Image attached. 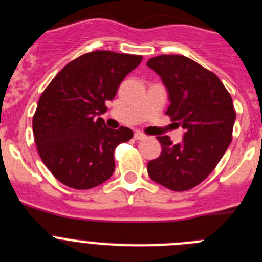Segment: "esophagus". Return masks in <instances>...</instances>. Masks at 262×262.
<instances>
[{"mask_svg":"<svg viewBox=\"0 0 262 262\" xmlns=\"http://www.w3.org/2000/svg\"><path fill=\"white\" fill-rule=\"evenodd\" d=\"M134 138H135V140H144L145 138H147V136L144 135V134H142V133H135V135H134Z\"/></svg>","mask_w":262,"mask_h":262,"instance_id":"obj_1","label":"esophagus"}]
</instances>
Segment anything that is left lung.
I'll return each instance as SVG.
<instances>
[{"label":"left lung","mask_w":262,"mask_h":262,"mask_svg":"<svg viewBox=\"0 0 262 262\" xmlns=\"http://www.w3.org/2000/svg\"><path fill=\"white\" fill-rule=\"evenodd\" d=\"M147 66L168 89L166 115L185 129L180 144L157 136L163 152L148 163V174L170 190H190L214 170L232 140V98L215 73L186 56L161 55Z\"/></svg>","instance_id":"left-lung-1"}]
</instances>
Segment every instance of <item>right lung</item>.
<instances>
[{
	"label": "right lung",
	"instance_id": "right-lung-1",
	"mask_svg": "<svg viewBox=\"0 0 262 262\" xmlns=\"http://www.w3.org/2000/svg\"><path fill=\"white\" fill-rule=\"evenodd\" d=\"M140 55L93 51L68 62L39 98L32 133L39 156L61 184L86 190L114 173V151L133 129L106 127V101L142 62Z\"/></svg>",
	"mask_w": 262,
	"mask_h": 262
}]
</instances>
